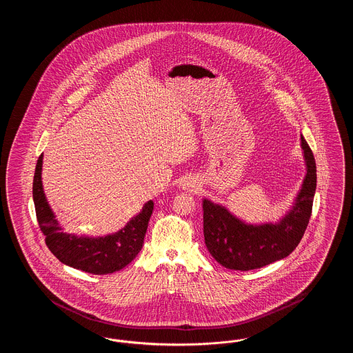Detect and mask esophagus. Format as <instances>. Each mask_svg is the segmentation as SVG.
I'll use <instances>...</instances> for the list:
<instances>
[{
	"instance_id": "esophagus-1",
	"label": "esophagus",
	"mask_w": 353,
	"mask_h": 353,
	"mask_svg": "<svg viewBox=\"0 0 353 353\" xmlns=\"http://www.w3.org/2000/svg\"><path fill=\"white\" fill-rule=\"evenodd\" d=\"M180 186L184 190H193V189H197L199 181L196 179H193V177H185L184 180H181Z\"/></svg>"
}]
</instances>
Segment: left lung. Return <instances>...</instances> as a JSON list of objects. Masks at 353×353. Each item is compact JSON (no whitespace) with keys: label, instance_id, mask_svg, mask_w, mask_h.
I'll return each mask as SVG.
<instances>
[{"label":"left lung","instance_id":"8db88e82","mask_svg":"<svg viewBox=\"0 0 353 353\" xmlns=\"http://www.w3.org/2000/svg\"><path fill=\"white\" fill-rule=\"evenodd\" d=\"M305 176L295 201L276 222L246 223L225 206L202 200L205 245L212 256L230 270L259 269L295 250L307 229L316 190V164L301 134Z\"/></svg>","mask_w":353,"mask_h":353}]
</instances>
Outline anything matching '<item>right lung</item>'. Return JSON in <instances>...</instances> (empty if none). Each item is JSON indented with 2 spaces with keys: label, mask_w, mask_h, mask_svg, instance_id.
I'll return each instance as SVG.
<instances>
[{
  "label": "right lung",
  "mask_w": 353,
  "mask_h": 353,
  "mask_svg": "<svg viewBox=\"0 0 353 353\" xmlns=\"http://www.w3.org/2000/svg\"><path fill=\"white\" fill-rule=\"evenodd\" d=\"M43 154L39 156L33 180V200L37 221L46 245L62 263L95 275L124 269L140 252L153 212V201L144 203L141 212L117 233L88 236L65 233L48 202L42 185Z\"/></svg>",
  "instance_id": "1"
}]
</instances>
